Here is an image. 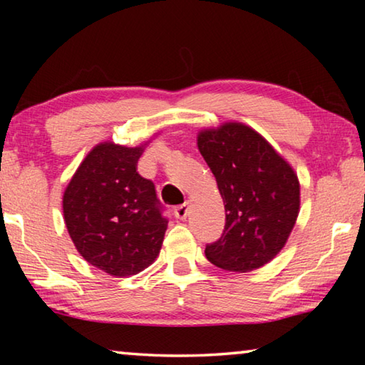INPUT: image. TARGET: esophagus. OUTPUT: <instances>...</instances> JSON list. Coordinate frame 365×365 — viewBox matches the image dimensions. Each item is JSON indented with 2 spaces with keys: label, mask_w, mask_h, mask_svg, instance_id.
<instances>
[{
  "label": "esophagus",
  "mask_w": 365,
  "mask_h": 365,
  "mask_svg": "<svg viewBox=\"0 0 365 365\" xmlns=\"http://www.w3.org/2000/svg\"><path fill=\"white\" fill-rule=\"evenodd\" d=\"M174 215L177 219H187L188 215V205H180V206H175L174 207Z\"/></svg>",
  "instance_id": "obj_1"
}]
</instances>
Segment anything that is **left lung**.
<instances>
[{
    "label": "left lung",
    "instance_id": "obj_1",
    "mask_svg": "<svg viewBox=\"0 0 365 365\" xmlns=\"http://www.w3.org/2000/svg\"><path fill=\"white\" fill-rule=\"evenodd\" d=\"M197 148L212 170L225 205V227L206 257L230 272H250L285 246L299 212L294 170L261 135L228 122L197 135Z\"/></svg>",
    "mask_w": 365,
    "mask_h": 365
}]
</instances>
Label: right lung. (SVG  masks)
<instances>
[{
	"instance_id": "right-lung-1",
	"label": "right lung",
	"mask_w": 365,
	"mask_h": 365,
	"mask_svg": "<svg viewBox=\"0 0 365 365\" xmlns=\"http://www.w3.org/2000/svg\"><path fill=\"white\" fill-rule=\"evenodd\" d=\"M143 146H95L63 197L64 220L86 262L109 275L138 274L158 257L168 217L154 183L137 172Z\"/></svg>"
}]
</instances>
